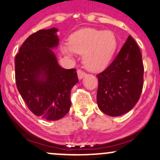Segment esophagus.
I'll return each mask as SVG.
<instances>
[{"label": "esophagus", "mask_w": 160, "mask_h": 160, "mask_svg": "<svg viewBox=\"0 0 160 160\" xmlns=\"http://www.w3.org/2000/svg\"><path fill=\"white\" fill-rule=\"evenodd\" d=\"M77 74H78V77L79 79H82V78H83L86 75V74H85V72H84L83 71H82V70L78 69L77 70Z\"/></svg>", "instance_id": "obj_1"}]
</instances>
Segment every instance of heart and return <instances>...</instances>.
I'll return each mask as SVG.
<instances>
[{"label":"heart","mask_w":160,"mask_h":160,"mask_svg":"<svg viewBox=\"0 0 160 160\" xmlns=\"http://www.w3.org/2000/svg\"><path fill=\"white\" fill-rule=\"evenodd\" d=\"M118 48V39L112 31L83 29L69 37V44L61 46L62 52L72 57L74 53L83 54L82 61L88 70L104 69L114 57Z\"/></svg>","instance_id":"1"}]
</instances>
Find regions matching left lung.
<instances>
[{
	"label": "left lung",
	"instance_id": "left-lung-1",
	"mask_svg": "<svg viewBox=\"0 0 160 160\" xmlns=\"http://www.w3.org/2000/svg\"><path fill=\"white\" fill-rule=\"evenodd\" d=\"M143 72L140 48L129 36L111 64L97 75L99 109L111 117L121 116L130 111L140 99Z\"/></svg>",
	"mask_w": 160,
	"mask_h": 160
}]
</instances>
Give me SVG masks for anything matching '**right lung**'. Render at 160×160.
Masks as SVG:
<instances>
[{"label":"right lung","instance_id":"add662e5","mask_svg":"<svg viewBox=\"0 0 160 160\" xmlns=\"http://www.w3.org/2000/svg\"><path fill=\"white\" fill-rule=\"evenodd\" d=\"M55 27L31 34L15 57L17 88L29 109L48 121L61 119L71 107L70 94L78 78L66 69L52 50L59 44Z\"/></svg>","mask_w":160,"mask_h":160}]
</instances>
